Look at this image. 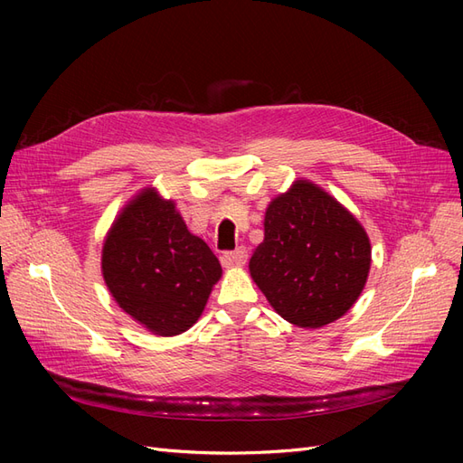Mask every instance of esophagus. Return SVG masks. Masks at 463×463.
I'll return each instance as SVG.
<instances>
[{"label": "esophagus", "mask_w": 463, "mask_h": 463, "mask_svg": "<svg viewBox=\"0 0 463 463\" xmlns=\"http://www.w3.org/2000/svg\"><path fill=\"white\" fill-rule=\"evenodd\" d=\"M247 262V249L245 247H237L233 250H228L222 257L223 266H243Z\"/></svg>", "instance_id": "1"}]
</instances>
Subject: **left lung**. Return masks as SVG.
<instances>
[{
  "instance_id": "obj_1",
  "label": "left lung",
  "mask_w": 463,
  "mask_h": 463,
  "mask_svg": "<svg viewBox=\"0 0 463 463\" xmlns=\"http://www.w3.org/2000/svg\"><path fill=\"white\" fill-rule=\"evenodd\" d=\"M369 269L365 230L309 181H296L266 208L264 241L249 262L274 311L301 328H320L345 315Z\"/></svg>"
}]
</instances>
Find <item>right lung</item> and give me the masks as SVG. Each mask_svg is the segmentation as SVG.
<instances>
[{
    "label": "right lung",
    "instance_id": "1",
    "mask_svg": "<svg viewBox=\"0 0 463 463\" xmlns=\"http://www.w3.org/2000/svg\"><path fill=\"white\" fill-rule=\"evenodd\" d=\"M102 274L125 313L154 334L175 335L199 320L222 266L174 201L145 189L111 226Z\"/></svg>",
    "mask_w": 463,
    "mask_h": 463
}]
</instances>
